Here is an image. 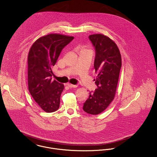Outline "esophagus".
Listing matches in <instances>:
<instances>
[{"instance_id":"1","label":"esophagus","mask_w":157,"mask_h":157,"mask_svg":"<svg viewBox=\"0 0 157 157\" xmlns=\"http://www.w3.org/2000/svg\"><path fill=\"white\" fill-rule=\"evenodd\" d=\"M67 85L69 88H76V87H77V85H72V84H71V83H67Z\"/></svg>"}]
</instances>
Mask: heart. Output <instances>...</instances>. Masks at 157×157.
I'll use <instances>...</instances> for the list:
<instances>
[{"label":"heart","mask_w":157,"mask_h":157,"mask_svg":"<svg viewBox=\"0 0 157 157\" xmlns=\"http://www.w3.org/2000/svg\"><path fill=\"white\" fill-rule=\"evenodd\" d=\"M81 49H82V51H86V50H86V49L85 48H84V47H82Z\"/></svg>","instance_id":"1"}]
</instances>
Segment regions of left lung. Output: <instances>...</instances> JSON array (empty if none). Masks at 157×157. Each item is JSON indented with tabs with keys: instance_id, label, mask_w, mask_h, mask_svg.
I'll list each match as a JSON object with an SVG mask.
<instances>
[{
	"instance_id": "obj_1",
	"label": "left lung",
	"mask_w": 157,
	"mask_h": 157,
	"mask_svg": "<svg viewBox=\"0 0 157 157\" xmlns=\"http://www.w3.org/2000/svg\"><path fill=\"white\" fill-rule=\"evenodd\" d=\"M95 51L94 68L98 76L95 83L97 88L89 92L83 103V110L90 114H98L109 105L114 99L119 81L121 58L116 44L102 34L89 36Z\"/></svg>"
}]
</instances>
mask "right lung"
I'll list each match as a JSON object with an SVG mask.
<instances>
[{"mask_svg": "<svg viewBox=\"0 0 157 157\" xmlns=\"http://www.w3.org/2000/svg\"><path fill=\"white\" fill-rule=\"evenodd\" d=\"M74 37L50 34L39 38L28 56L29 92L37 104L47 113L57 110L64 85L52 80L54 66L62 49Z\"/></svg>", "mask_w": 157, "mask_h": 157, "instance_id": "1", "label": "right lung"}]
</instances>
